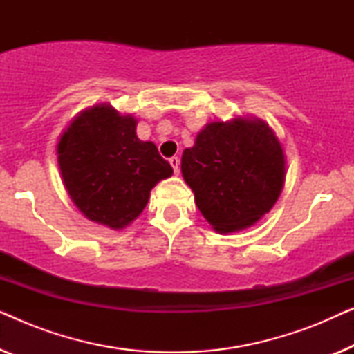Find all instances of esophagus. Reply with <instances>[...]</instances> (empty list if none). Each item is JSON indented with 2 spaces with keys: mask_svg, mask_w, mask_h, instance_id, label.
<instances>
[{
  "mask_svg": "<svg viewBox=\"0 0 354 354\" xmlns=\"http://www.w3.org/2000/svg\"><path fill=\"white\" fill-rule=\"evenodd\" d=\"M169 164L172 166L174 174H177V176H178V172H180V159H178L177 156H174V158L169 159Z\"/></svg>",
  "mask_w": 354,
  "mask_h": 354,
  "instance_id": "esophagus-1",
  "label": "esophagus"
}]
</instances>
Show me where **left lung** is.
<instances>
[{
    "label": "left lung",
    "instance_id": "1",
    "mask_svg": "<svg viewBox=\"0 0 354 354\" xmlns=\"http://www.w3.org/2000/svg\"><path fill=\"white\" fill-rule=\"evenodd\" d=\"M182 176L217 234L254 225L283 190L287 159L268 122L254 118L207 122L182 154Z\"/></svg>",
    "mask_w": 354,
    "mask_h": 354
}]
</instances>
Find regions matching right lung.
I'll list each match as a JSON object with an SVG mask.
<instances>
[{"label": "right lung", "mask_w": 354, "mask_h": 354, "mask_svg": "<svg viewBox=\"0 0 354 354\" xmlns=\"http://www.w3.org/2000/svg\"><path fill=\"white\" fill-rule=\"evenodd\" d=\"M138 120L111 104L85 108L56 145L71 200L91 222L120 230L147 206L149 192L174 174L156 145L137 137Z\"/></svg>", "instance_id": "add662e5"}]
</instances>
